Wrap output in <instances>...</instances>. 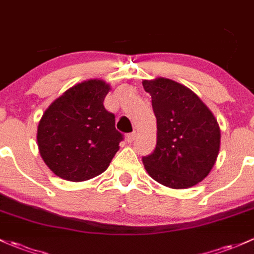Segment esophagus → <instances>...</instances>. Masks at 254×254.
Masks as SVG:
<instances>
[{
	"mask_svg": "<svg viewBox=\"0 0 254 254\" xmlns=\"http://www.w3.org/2000/svg\"><path fill=\"white\" fill-rule=\"evenodd\" d=\"M135 137H137V133L135 132L129 133V134H127V141L128 143H132V141L135 139Z\"/></svg>",
	"mask_w": 254,
	"mask_h": 254,
	"instance_id": "obj_1",
	"label": "esophagus"
}]
</instances>
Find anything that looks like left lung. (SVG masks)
Returning a JSON list of instances; mask_svg holds the SVG:
<instances>
[{
  "mask_svg": "<svg viewBox=\"0 0 254 254\" xmlns=\"http://www.w3.org/2000/svg\"><path fill=\"white\" fill-rule=\"evenodd\" d=\"M157 122L156 148L143 157L152 179L172 189L203 181L217 161L220 129L217 120L191 89L170 78L143 81Z\"/></svg>",
  "mask_w": 254,
  "mask_h": 254,
  "instance_id": "left-lung-1",
  "label": "left lung"
}]
</instances>
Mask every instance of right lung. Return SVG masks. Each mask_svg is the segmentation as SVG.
<instances>
[{"label":"right lung","mask_w":254,"mask_h":254,"mask_svg":"<svg viewBox=\"0 0 254 254\" xmlns=\"http://www.w3.org/2000/svg\"><path fill=\"white\" fill-rule=\"evenodd\" d=\"M110 86L102 80L76 84L48 106L37 128L40 154L56 176L83 182L103 173L124 135L104 108Z\"/></svg>","instance_id":"1"}]
</instances>
